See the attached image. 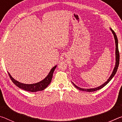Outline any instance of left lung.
<instances>
[{
  "instance_id": "left-lung-1",
  "label": "left lung",
  "mask_w": 122,
  "mask_h": 122,
  "mask_svg": "<svg viewBox=\"0 0 122 122\" xmlns=\"http://www.w3.org/2000/svg\"><path fill=\"white\" fill-rule=\"evenodd\" d=\"M111 30L112 32L113 36H114V38H115V43H116V62L115 67L114 69H113L112 74H111L110 77H109V78L108 80V81L105 82V83L103 84H102V86H98V87L95 88H92V89H83V88H81L78 87L77 86H76L75 84L73 83V82H72L73 84H74V86H75L76 88L78 89H79L80 90L86 91V92H95V91L98 90L99 89H101V88H102L103 87H104V86H106L107 84L110 81V80L112 79L113 76H115L116 73L117 69H118V66H119V51H118V39H117V36L116 35L115 32L113 31L112 29H111Z\"/></svg>"
}]
</instances>
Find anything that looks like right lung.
Listing matches in <instances>:
<instances>
[{
  "label": "right lung",
  "mask_w": 122,
  "mask_h": 122,
  "mask_svg": "<svg viewBox=\"0 0 122 122\" xmlns=\"http://www.w3.org/2000/svg\"><path fill=\"white\" fill-rule=\"evenodd\" d=\"M56 66L54 67L51 71L49 72L48 75H47V77L45 78L44 80H42V81L38 82V83H35V84H24L20 82L16 81L14 78L12 77L10 75V73L8 72L9 75L10 76V78H11L12 81L13 82L14 84L18 86L19 88H21L22 89L25 90L26 91H28V92H36L38 91H41L44 90L45 88H46L50 84L51 82V79H52L53 74L54 71L55 69L56 68Z\"/></svg>",
  "instance_id": "obj_1"
}]
</instances>
